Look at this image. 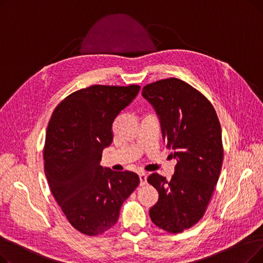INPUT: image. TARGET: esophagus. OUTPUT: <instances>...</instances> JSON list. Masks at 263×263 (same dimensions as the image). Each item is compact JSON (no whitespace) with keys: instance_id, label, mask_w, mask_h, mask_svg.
<instances>
[{"instance_id":"34e87169","label":"esophagus","mask_w":263,"mask_h":263,"mask_svg":"<svg viewBox=\"0 0 263 263\" xmlns=\"http://www.w3.org/2000/svg\"><path fill=\"white\" fill-rule=\"evenodd\" d=\"M140 180H141V185L142 186L147 184V174L146 173H144V172L140 173Z\"/></svg>"}]
</instances>
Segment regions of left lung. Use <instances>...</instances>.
I'll return each instance as SVG.
<instances>
[{
    "instance_id": "8db88e82",
    "label": "left lung",
    "mask_w": 263,
    "mask_h": 263,
    "mask_svg": "<svg viewBox=\"0 0 263 263\" xmlns=\"http://www.w3.org/2000/svg\"><path fill=\"white\" fill-rule=\"evenodd\" d=\"M142 95L154 105L163 139L177 159L171 180L158 173L148 177L159 192L149 215L160 229L179 233L204 215L218 181L224 157L220 123L208 98L182 80L150 83Z\"/></svg>"
}]
</instances>
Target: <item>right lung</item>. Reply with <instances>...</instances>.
Wrapping results in <instances>:
<instances>
[{"label":"right lung","mask_w":263,"mask_h":263,"mask_svg":"<svg viewBox=\"0 0 263 263\" xmlns=\"http://www.w3.org/2000/svg\"><path fill=\"white\" fill-rule=\"evenodd\" d=\"M140 85H91L57 106L47 128L45 173L52 195L71 226L98 236L119 218L123 201L140 184L129 171L100 166L102 151L113 141V122L139 93Z\"/></svg>","instance_id":"1"}]
</instances>
